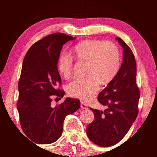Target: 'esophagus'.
I'll list each match as a JSON object with an SVG mask.
<instances>
[{
  "label": "esophagus",
  "mask_w": 157,
  "mask_h": 157,
  "mask_svg": "<svg viewBox=\"0 0 157 157\" xmlns=\"http://www.w3.org/2000/svg\"><path fill=\"white\" fill-rule=\"evenodd\" d=\"M80 107L82 108V109H86L87 107H86V105L84 104V103H83V102H81V104H80Z\"/></svg>",
  "instance_id": "34e87169"
}]
</instances>
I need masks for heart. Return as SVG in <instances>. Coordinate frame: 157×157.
I'll return each instance as SVG.
<instances>
[{
  "mask_svg": "<svg viewBox=\"0 0 157 157\" xmlns=\"http://www.w3.org/2000/svg\"><path fill=\"white\" fill-rule=\"evenodd\" d=\"M71 56L79 62L86 63V78L78 79L68 84L69 96L87 100L99 89L101 84H106L115 78L121 64L120 50L111 41L88 39L77 44L71 50ZM59 73L63 78L71 75L73 62L67 55H60L57 62Z\"/></svg>",
  "mask_w": 157,
  "mask_h": 157,
  "instance_id": "b5f03b06",
  "label": "heart"
}]
</instances>
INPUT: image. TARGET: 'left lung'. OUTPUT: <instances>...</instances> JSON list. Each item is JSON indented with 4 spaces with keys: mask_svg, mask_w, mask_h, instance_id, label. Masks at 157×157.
I'll return each instance as SVG.
<instances>
[{
    "mask_svg": "<svg viewBox=\"0 0 157 157\" xmlns=\"http://www.w3.org/2000/svg\"><path fill=\"white\" fill-rule=\"evenodd\" d=\"M116 39L123 48V63L115 78L98 95L99 102L107 109L100 111L90 108L95 119L86 127L89 139L101 147H110L121 141L139 112L140 91L136 82L134 55L123 39Z\"/></svg>",
    "mask_w": 157,
    "mask_h": 157,
    "instance_id": "left-lung-1",
    "label": "left lung"
}]
</instances>
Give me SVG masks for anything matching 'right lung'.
<instances>
[{"instance_id":"right-lung-1","label":"right lung","mask_w":157,"mask_h":157,"mask_svg":"<svg viewBox=\"0 0 157 157\" xmlns=\"http://www.w3.org/2000/svg\"><path fill=\"white\" fill-rule=\"evenodd\" d=\"M75 38L54 33L36 41L28 50L18 81L17 109L24 134L39 144H50L59 139L66 116L80 107L78 99L67 98L53 107V97L63 98L58 89L62 79L57 62L63 45Z\"/></svg>"}]
</instances>
